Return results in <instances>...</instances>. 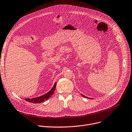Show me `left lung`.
I'll use <instances>...</instances> for the list:
<instances>
[{
	"label": "left lung",
	"instance_id": "obj_1",
	"mask_svg": "<svg viewBox=\"0 0 132 132\" xmlns=\"http://www.w3.org/2000/svg\"><path fill=\"white\" fill-rule=\"evenodd\" d=\"M81 95H82V96H83L84 98H88V97H87V96H85V95H82V94H81Z\"/></svg>",
	"mask_w": 132,
	"mask_h": 132
}]
</instances>
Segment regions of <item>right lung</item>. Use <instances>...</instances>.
Instances as JSON below:
<instances>
[{"instance_id": "right-lung-1", "label": "right lung", "mask_w": 132, "mask_h": 132, "mask_svg": "<svg viewBox=\"0 0 132 132\" xmlns=\"http://www.w3.org/2000/svg\"><path fill=\"white\" fill-rule=\"evenodd\" d=\"M56 82H55L54 86H53V87L52 88L50 91H48L47 93H46L42 96H40L38 97H36V98H26L24 99V100H25L26 101L29 102H32V103H34V104H38V103H41L43 102L44 101H45V100H47V99H48L50 97L52 96L53 93L54 92L55 89L56 88Z\"/></svg>"}]
</instances>
